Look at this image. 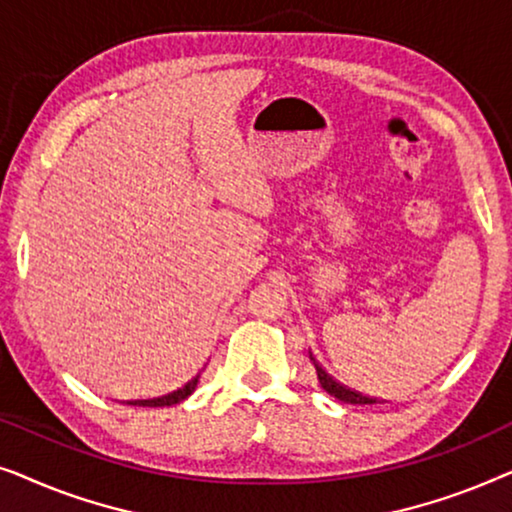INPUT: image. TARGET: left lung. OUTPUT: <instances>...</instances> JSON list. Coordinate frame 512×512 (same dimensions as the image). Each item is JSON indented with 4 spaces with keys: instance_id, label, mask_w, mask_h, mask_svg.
<instances>
[{
    "instance_id": "left-lung-1",
    "label": "left lung",
    "mask_w": 512,
    "mask_h": 512,
    "mask_svg": "<svg viewBox=\"0 0 512 512\" xmlns=\"http://www.w3.org/2000/svg\"><path fill=\"white\" fill-rule=\"evenodd\" d=\"M310 359L314 363V368H317V377H319V384L321 389L326 391V394H331L333 398H338V401H345V403H352V405H373V403H384L380 398H373V396H366L361 394V391H354L345 387V384H340L338 380H333V375H328L324 368H321V363L314 359V354L310 352Z\"/></svg>"
}]
</instances>
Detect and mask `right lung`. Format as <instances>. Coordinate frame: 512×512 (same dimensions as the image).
Masks as SVG:
<instances>
[{
  "instance_id": "1",
  "label": "right lung",
  "mask_w": 512,
  "mask_h": 512,
  "mask_svg": "<svg viewBox=\"0 0 512 512\" xmlns=\"http://www.w3.org/2000/svg\"><path fill=\"white\" fill-rule=\"evenodd\" d=\"M198 380H200V373L193 377V380H188L184 387L172 391V394H165V396H158V398H144V401H128V405H142V408H165V405H177L188 398L198 387Z\"/></svg>"
}]
</instances>
